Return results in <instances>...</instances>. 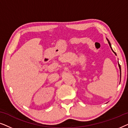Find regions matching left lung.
Returning <instances> with one entry per match:
<instances>
[{"instance_id": "left-lung-1", "label": "left lung", "mask_w": 128, "mask_h": 128, "mask_svg": "<svg viewBox=\"0 0 128 128\" xmlns=\"http://www.w3.org/2000/svg\"><path fill=\"white\" fill-rule=\"evenodd\" d=\"M106 40H107V41H108V44H109V45H110V47H111V48L112 50L114 53V54H115V55H116V53H115V52L114 51V50H112V48H111V44H110V41H108V39H106ZM118 66H119V68H120V72H121V69H120V64H118ZM120 74H121V73H120ZM120 76H121V74H120Z\"/></svg>"}]
</instances>
